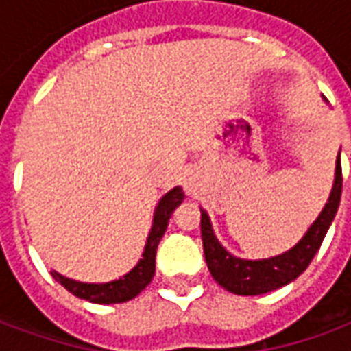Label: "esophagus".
<instances>
[{
	"instance_id": "esophagus-1",
	"label": "esophagus",
	"mask_w": 351,
	"mask_h": 351,
	"mask_svg": "<svg viewBox=\"0 0 351 351\" xmlns=\"http://www.w3.org/2000/svg\"><path fill=\"white\" fill-rule=\"evenodd\" d=\"M197 188H199L197 175H193V173L186 175V178H184V191H186L188 195H195V193H197Z\"/></svg>"
}]
</instances>
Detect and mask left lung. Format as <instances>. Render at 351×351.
<instances>
[{
    "label": "left lung",
    "instance_id": "8db88e82",
    "mask_svg": "<svg viewBox=\"0 0 351 351\" xmlns=\"http://www.w3.org/2000/svg\"><path fill=\"white\" fill-rule=\"evenodd\" d=\"M340 193H342V167H340L339 152L335 165V182L319 216L293 248L267 259H243L229 254L220 244L218 237L214 235L213 223L206 210L201 208V239H203L206 265L213 278L223 289L235 295H263L272 289L287 286L306 271L312 258L319 250L327 235V229L339 210Z\"/></svg>",
    "mask_w": 351,
    "mask_h": 351
}]
</instances>
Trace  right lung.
<instances>
[{
  "label": "right lung",
  "mask_w": 351,
  "mask_h": 351,
  "mask_svg": "<svg viewBox=\"0 0 351 351\" xmlns=\"http://www.w3.org/2000/svg\"><path fill=\"white\" fill-rule=\"evenodd\" d=\"M184 197L186 195H184L182 188L176 186L160 199V203L156 205V210H154L152 228H150V233L146 237L143 258L138 259V263L130 272H125L123 276L110 280V282H103V284H88V282L67 278L64 274L52 271V278L60 282L75 297L95 302V304H116V302H125L135 299L152 282L154 272H156L158 244H160L161 237L165 235L171 214L175 213V208L182 203Z\"/></svg>",
  "instance_id": "obj_1"
}]
</instances>
